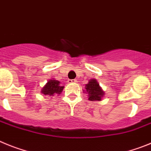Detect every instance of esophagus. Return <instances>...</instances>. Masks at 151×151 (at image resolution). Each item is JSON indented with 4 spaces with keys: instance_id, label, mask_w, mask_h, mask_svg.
<instances>
[{
    "instance_id": "34e87169",
    "label": "esophagus",
    "mask_w": 151,
    "mask_h": 151,
    "mask_svg": "<svg viewBox=\"0 0 151 151\" xmlns=\"http://www.w3.org/2000/svg\"><path fill=\"white\" fill-rule=\"evenodd\" d=\"M69 83H77V80H76V79H74V80H70V81H69Z\"/></svg>"
}]
</instances>
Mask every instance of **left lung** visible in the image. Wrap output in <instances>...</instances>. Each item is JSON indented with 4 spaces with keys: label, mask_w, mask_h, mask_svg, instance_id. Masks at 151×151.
Here are the masks:
<instances>
[{
    "label": "left lung",
    "mask_w": 151,
    "mask_h": 151,
    "mask_svg": "<svg viewBox=\"0 0 151 151\" xmlns=\"http://www.w3.org/2000/svg\"><path fill=\"white\" fill-rule=\"evenodd\" d=\"M86 89L89 93V99L90 101H99L104 96V92L99 86L96 80H92L86 85Z\"/></svg>",
    "instance_id": "obj_1"
}]
</instances>
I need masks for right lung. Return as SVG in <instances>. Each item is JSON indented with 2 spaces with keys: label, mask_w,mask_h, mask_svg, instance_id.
<instances>
[{
  "label": "right lung",
  "mask_w": 151,
  "mask_h": 151,
  "mask_svg": "<svg viewBox=\"0 0 151 151\" xmlns=\"http://www.w3.org/2000/svg\"><path fill=\"white\" fill-rule=\"evenodd\" d=\"M59 81L55 80H50L47 82V83L44 86V87L42 89L41 92L44 95L48 96H54V94H60L61 92L63 90L64 86H60Z\"/></svg>",
  "instance_id": "right-lung-1"
}]
</instances>
